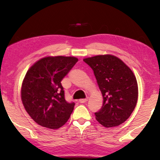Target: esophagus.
<instances>
[{"label":"esophagus","mask_w":160,"mask_h":160,"mask_svg":"<svg viewBox=\"0 0 160 160\" xmlns=\"http://www.w3.org/2000/svg\"><path fill=\"white\" fill-rule=\"evenodd\" d=\"M88 101V99H80L79 100V102H80V103H85V102H87Z\"/></svg>","instance_id":"34e87169"}]
</instances>
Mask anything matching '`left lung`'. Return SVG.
Segmentation results:
<instances>
[{
  "mask_svg": "<svg viewBox=\"0 0 160 160\" xmlns=\"http://www.w3.org/2000/svg\"><path fill=\"white\" fill-rule=\"evenodd\" d=\"M93 71L103 104L95 112L96 120L106 128L122 124L137 105L138 87L132 71L118 58L111 54L83 59Z\"/></svg>",
  "mask_w": 160,
  "mask_h": 160,
  "instance_id": "obj_1",
  "label": "left lung"
}]
</instances>
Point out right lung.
Wrapping results in <instances>:
<instances>
[{
  "instance_id": "add662e5",
  "label": "right lung",
  "mask_w": 160,
  "mask_h": 160,
  "mask_svg": "<svg viewBox=\"0 0 160 160\" xmlns=\"http://www.w3.org/2000/svg\"><path fill=\"white\" fill-rule=\"evenodd\" d=\"M77 61L75 57H45L28 70L21 99L26 111L39 125L58 129L69 119L75 103L66 101L61 82Z\"/></svg>"
}]
</instances>
